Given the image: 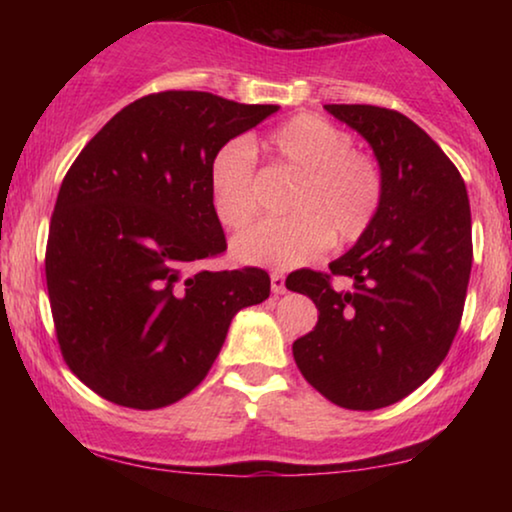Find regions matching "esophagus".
Here are the masks:
<instances>
[{"instance_id": "34e87169", "label": "esophagus", "mask_w": 512, "mask_h": 512, "mask_svg": "<svg viewBox=\"0 0 512 512\" xmlns=\"http://www.w3.org/2000/svg\"><path fill=\"white\" fill-rule=\"evenodd\" d=\"M270 289L275 296H282V293L286 291V284H284V277L279 275V272H272L270 275Z\"/></svg>"}]
</instances>
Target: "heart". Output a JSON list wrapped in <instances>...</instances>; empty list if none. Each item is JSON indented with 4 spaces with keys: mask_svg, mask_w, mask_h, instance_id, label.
Wrapping results in <instances>:
<instances>
[{
    "mask_svg": "<svg viewBox=\"0 0 512 512\" xmlns=\"http://www.w3.org/2000/svg\"><path fill=\"white\" fill-rule=\"evenodd\" d=\"M265 149L296 174L284 219L258 221L230 242L240 263L293 270L317 261L328 244L356 242L382 205L380 167L354 149L352 132L314 114H298L265 137ZM209 195L226 228L244 226L256 212V163L244 139H233L209 163Z\"/></svg>",
    "mask_w": 512,
    "mask_h": 512,
    "instance_id": "1",
    "label": "heart"
}]
</instances>
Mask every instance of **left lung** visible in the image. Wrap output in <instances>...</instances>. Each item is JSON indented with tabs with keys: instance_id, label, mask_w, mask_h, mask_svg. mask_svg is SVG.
I'll return each instance as SVG.
<instances>
[{
	"instance_id": "8db88e82",
	"label": "left lung",
	"mask_w": 512,
	"mask_h": 512,
	"mask_svg": "<svg viewBox=\"0 0 512 512\" xmlns=\"http://www.w3.org/2000/svg\"><path fill=\"white\" fill-rule=\"evenodd\" d=\"M370 144L382 174L373 226L328 265L347 276L300 270L286 289L310 296L319 321L293 342L300 373L328 401L377 410L436 373L457 335L471 277V205L443 149L394 109L326 104Z\"/></svg>"
}]
</instances>
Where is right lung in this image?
Here are the masks:
<instances>
[{"label":"right lung","mask_w":512,"mask_h":512,"mask_svg":"<svg viewBox=\"0 0 512 512\" xmlns=\"http://www.w3.org/2000/svg\"><path fill=\"white\" fill-rule=\"evenodd\" d=\"M198 90L118 111L69 167L46 247L67 366L116 405L156 410L205 380L230 321L270 296L265 270H195L226 251L209 163L275 114Z\"/></svg>","instance_id":"obj_1"}]
</instances>
